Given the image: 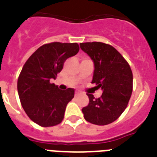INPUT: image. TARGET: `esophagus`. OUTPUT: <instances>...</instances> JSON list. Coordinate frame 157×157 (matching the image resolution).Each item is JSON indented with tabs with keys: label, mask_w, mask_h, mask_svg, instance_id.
I'll return each instance as SVG.
<instances>
[{
	"label": "esophagus",
	"mask_w": 157,
	"mask_h": 157,
	"mask_svg": "<svg viewBox=\"0 0 157 157\" xmlns=\"http://www.w3.org/2000/svg\"><path fill=\"white\" fill-rule=\"evenodd\" d=\"M81 94V91H80V90H76V92H75V95H76V96H77V95H80Z\"/></svg>",
	"instance_id": "34e87169"
}]
</instances>
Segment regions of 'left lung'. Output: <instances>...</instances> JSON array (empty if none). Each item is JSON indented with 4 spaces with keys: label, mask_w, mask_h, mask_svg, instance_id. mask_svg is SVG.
I'll return each instance as SVG.
<instances>
[{
    "label": "left lung",
    "mask_w": 157,
    "mask_h": 157,
    "mask_svg": "<svg viewBox=\"0 0 157 157\" xmlns=\"http://www.w3.org/2000/svg\"><path fill=\"white\" fill-rule=\"evenodd\" d=\"M80 47L94 62L92 83L102 90L98 98L87 94L90 102L82 108L84 118L93 124H109L123 114L132 96V69L122 55L109 44L93 42L80 43Z\"/></svg>",
    "instance_id": "1"
}]
</instances>
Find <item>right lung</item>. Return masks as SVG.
Returning <instances> with one entry per match:
<instances>
[{
  "label": "right lung",
  "instance_id": "1",
  "mask_svg": "<svg viewBox=\"0 0 157 157\" xmlns=\"http://www.w3.org/2000/svg\"><path fill=\"white\" fill-rule=\"evenodd\" d=\"M77 43H55L37 49L24 64L17 80L21 104L28 117L41 127H52L62 122L74 89L59 90L51 84L63 69L64 61L79 52Z\"/></svg>",
  "mask_w": 157,
  "mask_h": 157
}]
</instances>
